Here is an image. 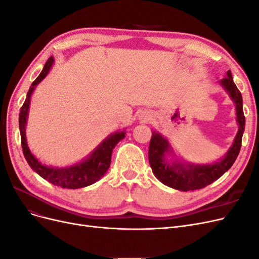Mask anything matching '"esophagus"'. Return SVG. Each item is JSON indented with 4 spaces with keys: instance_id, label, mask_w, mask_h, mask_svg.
Masks as SVG:
<instances>
[{
    "instance_id": "obj_1",
    "label": "esophagus",
    "mask_w": 259,
    "mask_h": 259,
    "mask_svg": "<svg viewBox=\"0 0 259 259\" xmlns=\"http://www.w3.org/2000/svg\"><path fill=\"white\" fill-rule=\"evenodd\" d=\"M140 119H142L145 122L151 121L152 120V114L149 111H144L142 114H140Z\"/></svg>"
}]
</instances>
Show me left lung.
I'll list each match as a JSON object with an SVG mask.
<instances>
[{"label":"left lung","mask_w":259,"mask_h":259,"mask_svg":"<svg viewBox=\"0 0 259 259\" xmlns=\"http://www.w3.org/2000/svg\"><path fill=\"white\" fill-rule=\"evenodd\" d=\"M221 85L229 94L233 103L236 104L239 131L233 140L232 146L223 159L213 164L194 165V164H185L180 162L169 163L166 160V154H169L173 151L170 145L159 133L152 132L148 158L154 176L162 184L180 191L202 189V188L214 183L219 177H222L237 160L241 149L242 136L245 128V116L244 112H243L242 95L237 85L233 82L230 70L227 72L225 79L221 81Z\"/></svg>","instance_id":"8db88e82"}]
</instances>
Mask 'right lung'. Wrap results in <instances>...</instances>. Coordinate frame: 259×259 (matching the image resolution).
<instances>
[{"instance_id":"1","label":"right lung","mask_w":259,"mask_h":259,"mask_svg":"<svg viewBox=\"0 0 259 259\" xmlns=\"http://www.w3.org/2000/svg\"><path fill=\"white\" fill-rule=\"evenodd\" d=\"M53 64L54 58L50 57L49 60L46 61L40 75H38L33 81V83L31 84L27 94V98L20 109L19 130L21 136L22 152L30 167L42 178L48 180L49 183L61 188H67V189H77V188H83L93 185L94 183L98 182V180L106 174V171L108 170L109 166H110L113 148L120 140H122L125 137L126 133L123 131L116 132L111 135H109L104 142L90 154L88 159L83 160L80 163H76L72 166L60 168L51 167L43 165L41 162H38L35 156L31 153L28 147L26 138V124L31 95H32L35 86L48 75Z\"/></svg>"}]
</instances>
